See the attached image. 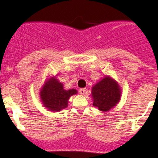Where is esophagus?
Returning a JSON list of instances; mask_svg holds the SVG:
<instances>
[{
    "mask_svg": "<svg viewBox=\"0 0 158 158\" xmlns=\"http://www.w3.org/2000/svg\"><path fill=\"white\" fill-rule=\"evenodd\" d=\"M86 92V88H81L79 89V93H80V94H81V95H84V94Z\"/></svg>",
    "mask_w": 158,
    "mask_h": 158,
    "instance_id": "1",
    "label": "esophagus"
}]
</instances>
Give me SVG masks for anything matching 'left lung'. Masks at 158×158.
Segmentation results:
<instances>
[{
  "label": "left lung",
  "mask_w": 158,
  "mask_h": 158,
  "mask_svg": "<svg viewBox=\"0 0 158 158\" xmlns=\"http://www.w3.org/2000/svg\"><path fill=\"white\" fill-rule=\"evenodd\" d=\"M120 89L114 80L109 77L103 78L93 87V106L102 111H108L119 102Z\"/></svg>",
  "instance_id": "left-lung-1"
}]
</instances>
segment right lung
<instances>
[{
  "mask_svg": "<svg viewBox=\"0 0 158 158\" xmlns=\"http://www.w3.org/2000/svg\"><path fill=\"white\" fill-rule=\"evenodd\" d=\"M77 93L75 89L65 90L62 83L54 78L45 83L41 92V98L49 111H58L66 108L69 98Z\"/></svg>",
  "mask_w": 158,
  "mask_h": 158,
  "instance_id": "right-lung-1",
  "label": "right lung"
}]
</instances>
